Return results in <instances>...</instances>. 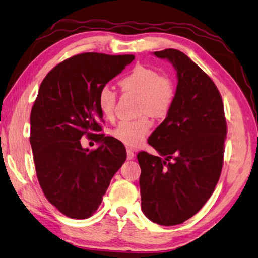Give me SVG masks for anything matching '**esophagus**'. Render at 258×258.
I'll return each mask as SVG.
<instances>
[{"label":"esophagus","mask_w":258,"mask_h":258,"mask_svg":"<svg viewBox=\"0 0 258 258\" xmlns=\"http://www.w3.org/2000/svg\"><path fill=\"white\" fill-rule=\"evenodd\" d=\"M126 154H127V160H133L134 156H135L134 152L132 150H130V149L126 150Z\"/></svg>","instance_id":"obj_1"}]
</instances>
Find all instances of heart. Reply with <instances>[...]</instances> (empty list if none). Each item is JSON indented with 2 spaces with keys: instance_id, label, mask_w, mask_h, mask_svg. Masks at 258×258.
Wrapping results in <instances>:
<instances>
[{
  "instance_id": "1",
  "label": "heart",
  "mask_w": 258,
  "mask_h": 258,
  "mask_svg": "<svg viewBox=\"0 0 258 258\" xmlns=\"http://www.w3.org/2000/svg\"><path fill=\"white\" fill-rule=\"evenodd\" d=\"M124 92L140 95V113L150 114L161 118L171 111L175 101L173 82L156 71L145 65H136L131 72L119 81ZM116 93L108 86H103L98 92L97 104L102 115L111 119L115 115ZM152 122L147 115L134 120H122L111 131L113 138L128 147H138L149 135Z\"/></svg>"
}]
</instances>
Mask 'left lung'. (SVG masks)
I'll use <instances>...</instances> for the list:
<instances>
[{
	"label": "left lung",
	"mask_w": 258,
	"mask_h": 258,
	"mask_svg": "<svg viewBox=\"0 0 258 258\" xmlns=\"http://www.w3.org/2000/svg\"><path fill=\"white\" fill-rule=\"evenodd\" d=\"M154 55L173 64L178 83L171 111L147 141L160 156L138 154L141 205L152 222L173 226L194 216L215 189L227 126L220 91L199 65L174 48Z\"/></svg>",
	"instance_id": "left-lung-1"
}]
</instances>
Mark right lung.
<instances>
[{
  "instance_id": "right-lung-1",
  "label": "right lung",
  "mask_w": 258,
  "mask_h": 258,
  "mask_svg": "<svg viewBox=\"0 0 258 258\" xmlns=\"http://www.w3.org/2000/svg\"><path fill=\"white\" fill-rule=\"evenodd\" d=\"M134 55L82 53L57 64L41 83L31 111L30 143L45 197L68 217L84 220L101 205L126 150L102 131L97 95ZM83 135L101 145L83 149Z\"/></svg>"
}]
</instances>
